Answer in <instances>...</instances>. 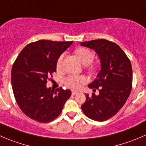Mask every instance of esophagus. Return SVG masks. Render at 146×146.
Returning a JSON list of instances; mask_svg holds the SVG:
<instances>
[{
    "label": "esophagus",
    "instance_id": "34e87169",
    "mask_svg": "<svg viewBox=\"0 0 146 146\" xmlns=\"http://www.w3.org/2000/svg\"><path fill=\"white\" fill-rule=\"evenodd\" d=\"M76 94H78L77 91H74V90H73V91H72V95H73V96H76Z\"/></svg>",
    "mask_w": 146,
    "mask_h": 146
}]
</instances>
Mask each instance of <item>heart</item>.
Instances as JSON below:
<instances>
[{"mask_svg":"<svg viewBox=\"0 0 146 146\" xmlns=\"http://www.w3.org/2000/svg\"><path fill=\"white\" fill-rule=\"evenodd\" d=\"M76 53L82 63L84 65H88L93 62L94 59L95 54L93 51L89 50L86 48H80L76 50ZM63 60V54L60 55L58 58L56 66L57 68H60L62 66ZM93 68V67H92ZM86 79L82 76H76V75H71L68 76L64 79V83L68 88L73 90H78L80 88L81 86L84 84Z\"/></svg>","mask_w":146,"mask_h":146,"instance_id":"1","label":"heart"}]
</instances>
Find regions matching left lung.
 Returning a JSON list of instances; mask_svg holds the SVG:
<instances>
[{"mask_svg": "<svg viewBox=\"0 0 146 146\" xmlns=\"http://www.w3.org/2000/svg\"><path fill=\"white\" fill-rule=\"evenodd\" d=\"M81 46L94 49L101 62V70L97 78L88 85L99 90V95H86L82 105L88 118L105 121L112 118L123 106L132 90L133 71L131 61L116 43L106 39L82 42Z\"/></svg>", "mask_w": 146, "mask_h": 146, "instance_id": "left-lung-1", "label": "left lung"}]
</instances>
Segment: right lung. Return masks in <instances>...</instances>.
Returning <instances> with one entry per match:
<instances>
[{
    "label": "right lung",
    "mask_w": 146,
    "mask_h": 146,
    "mask_svg": "<svg viewBox=\"0 0 146 146\" xmlns=\"http://www.w3.org/2000/svg\"><path fill=\"white\" fill-rule=\"evenodd\" d=\"M73 41L40 40L27 45L15 59L11 70V84L16 103L25 115L46 123L60 114L70 90L46 88L49 77L56 72L59 56Z\"/></svg>",
    "instance_id": "add662e5"
}]
</instances>
